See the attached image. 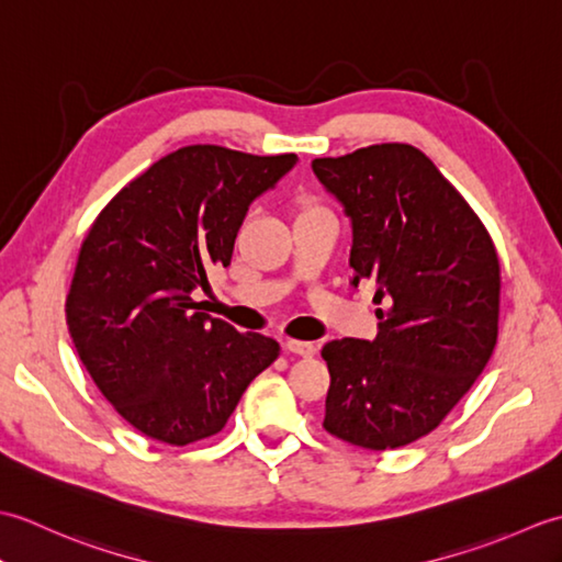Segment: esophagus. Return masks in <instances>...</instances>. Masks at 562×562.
Returning <instances> with one entry per match:
<instances>
[{"mask_svg": "<svg viewBox=\"0 0 562 562\" xmlns=\"http://www.w3.org/2000/svg\"><path fill=\"white\" fill-rule=\"evenodd\" d=\"M284 348H288L292 355H300V357H314L316 355V345L306 342V340H288V342H284Z\"/></svg>", "mask_w": 562, "mask_h": 562, "instance_id": "esophagus-1", "label": "esophagus"}]
</instances>
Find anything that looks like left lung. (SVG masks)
Returning <instances> with one entry per match:
<instances>
[{
  "label": "left lung",
  "mask_w": 562,
  "mask_h": 562,
  "mask_svg": "<svg viewBox=\"0 0 562 562\" xmlns=\"http://www.w3.org/2000/svg\"><path fill=\"white\" fill-rule=\"evenodd\" d=\"M312 169L352 226V288L374 282L379 333L324 348V427L355 447L411 445L445 420L497 345L493 238L420 149L372 145Z\"/></svg>",
  "instance_id": "left-lung-1"
}]
</instances>
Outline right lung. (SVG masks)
I'll return each instance as SVG.
<instances>
[{
    "instance_id": "add662e5",
    "label": "right lung",
    "mask_w": 562,
    "mask_h": 562,
    "mask_svg": "<svg viewBox=\"0 0 562 562\" xmlns=\"http://www.w3.org/2000/svg\"><path fill=\"white\" fill-rule=\"evenodd\" d=\"M296 154L183 147L117 193L83 238L67 294L81 364L125 420L164 445L217 435L280 345L238 333L195 302L232 262L250 202Z\"/></svg>"
}]
</instances>
